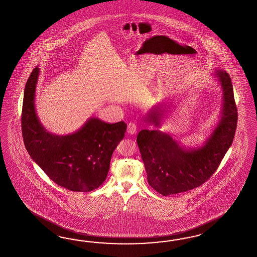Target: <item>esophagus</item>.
<instances>
[{
    "label": "esophagus",
    "instance_id": "esophagus-1",
    "mask_svg": "<svg viewBox=\"0 0 257 257\" xmlns=\"http://www.w3.org/2000/svg\"><path fill=\"white\" fill-rule=\"evenodd\" d=\"M138 132V126L135 122H130L127 126V133L129 135H136Z\"/></svg>",
    "mask_w": 257,
    "mask_h": 257
}]
</instances>
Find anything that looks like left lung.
<instances>
[{"label":"left lung","instance_id":"obj_1","mask_svg":"<svg viewBox=\"0 0 257 257\" xmlns=\"http://www.w3.org/2000/svg\"><path fill=\"white\" fill-rule=\"evenodd\" d=\"M215 75L223 89L222 117L205 144L198 149H185L170 135L159 130H141L137 142L151 188L163 196L186 192L200 187L217 170L230 148L238 121L231 79L225 70ZM163 115L156 106L145 120L160 125Z\"/></svg>","mask_w":257,"mask_h":257}]
</instances>
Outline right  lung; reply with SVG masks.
<instances>
[{"instance_id": "add662e5", "label": "right lung", "mask_w": 257, "mask_h": 257, "mask_svg": "<svg viewBox=\"0 0 257 257\" xmlns=\"http://www.w3.org/2000/svg\"><path fill=\"white\" fill-rule=\"evenodd\" d=\"M39 72V68L32 70L24 91L21 126L26 150L58 186L74 192L92 191L106 180L113 151L127 125L91 118L71 135L60 137L46 131L34 103Z\"/></svg>"}]
</instances>
